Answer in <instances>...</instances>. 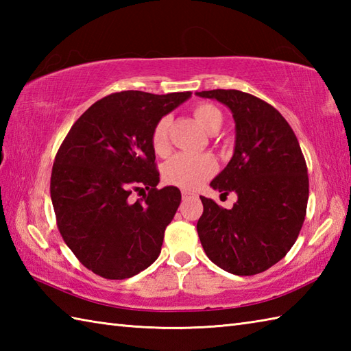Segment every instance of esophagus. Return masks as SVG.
I'll return each mask as SVG.
<instances>
[{
  "label": "esophagus",
  "instance_id": "1",
  "mask_svg": "<svg viewBox=\"0 0 351 351\" xmlns=\"http://www.w3.org/2000/svg\"><path fill=\"white\" fill-rule=\"evenodd\" d=\"M191 197H197L196 193L189 191V190H182V199H184V200H185V199H191Z\"/></svg>",
  "mask_w": 351,
  "mask_h": 351
}]
</instances>
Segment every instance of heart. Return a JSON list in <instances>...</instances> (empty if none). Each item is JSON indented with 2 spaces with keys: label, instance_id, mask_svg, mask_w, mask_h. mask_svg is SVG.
<instances>
[{
  "label": "heart",
  "instance_id": "heart-1",
  "mask_svg": "<svg viewBox=\"0 0 351 351\" xmlns=\"http://www.w3.org/2000/svg\"><path fill=\"white\" fill-rule=\"evenodd\" d=\"M193 117L208 132H217L223 125L221 111L213 104L202 102L193 107ZM170 117L164 116L155 123L151 132V145L158 156H166L170 151L169 141ZM217 170V161L210 154L190 155L180 154L162 166L164 181L181 189H196L211 178Z\"/></svg>",
  "mask_w": 351,
  "mask_h": 351
}]
</instances>
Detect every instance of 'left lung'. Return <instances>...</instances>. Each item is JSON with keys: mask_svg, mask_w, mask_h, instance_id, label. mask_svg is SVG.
I'll use <instances>...</instances> for the list:
<instances>
[{"mask_svg": "<svg viewBox=\"0 0 351 351\" xmlns=\"http://www.w3.org/2000/svg\"><path fill=\"white\" fill-rule=\"evenodd\" d=\"M232 111L234 156L211 187L238 200L230 210L200 196L202 247L215 265L237 276L265 271L287 255L303 226L308 167L295 134L270 104L240 90L197 92Z\"/></svg>", "mask_w": 351, "mask_h": 351, "instance_id": "1", "label": "left lung"}]
</instances>
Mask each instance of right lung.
I'll use <instances>...</instances> for the list:
<instances>
[{"mask_svg": "<svg viewBox=\"0 0 351 351\" xmlns=\"http://www.w3.org/2000/svg\"><path fill=\"white\" fill-rule=\"evenodd\" d=\"M190 96L111 93L80 116L58 147L51 173L57 228L80 263L101 278H132L160 255L181 191L156 189L151 132ZM132 192L142 197L134 201Z\"/></svg>", "mask_w": 351, "mask_h": 351, "instance_id": "add662e5", "label": "right lung"}]
</instances>
